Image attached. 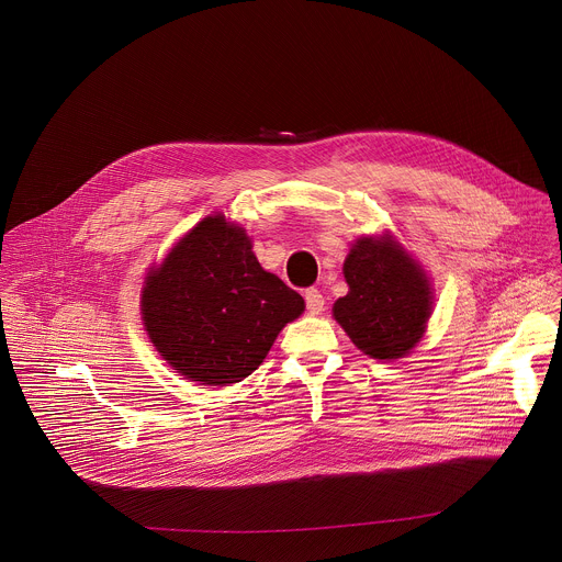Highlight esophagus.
Here are the masks:
<instances>
[{
    "label": "esophagus",
    "instance_id": "1",
    "mask_svg": "<svg viewBox=\"0 0 562 562\" xmlns=\"http://www.w3.org/2000/svg\"><path fill=\"white\" fill-rule=\"evenodd\" d=\"M305 307L310 314H321L325 310V299L316 288L305 290Z\"/></svg>",
    "mask_w": 562,
    "mask_h": 562
}]
</instances>
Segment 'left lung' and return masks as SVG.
Returning a JSON list of instances; mask_svg holds the SVG:
<instances>
[{"label":"left lung","mask_w":562,"mask_h":562,"mask_svg":"<svg viewBox=\"0 0 562 562\" xmlns=\"http://www.w3.org/2000/svg\"><path fill=\"white\" fill-rule=\"evenodd\" d=\"M350 292L331 314L352 344L372 359L405 357L420 339L431 314V288L423 268L390 235L361 237L346 263Z\"/></svg>","instance_id":"1"}]
</instances>
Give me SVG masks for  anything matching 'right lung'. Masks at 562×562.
Wrapping results in <instances>:
<instances>
[{"instance_id":"1","label":"right lung","mask_w":562,"mask_h":562,"mask_svg":"<svg viewBox=\"0 0 562 562\" xmlns=\"http://www.w3.org/2000/svg\"><path fill=\"white\" fill-rule=\"evenodd\" d=\"M303 310V296L261 268L246 231L223 214L199 221L142 292V318L164 361L221 387L250 376Z\"/></svg>"}]
</instances>
